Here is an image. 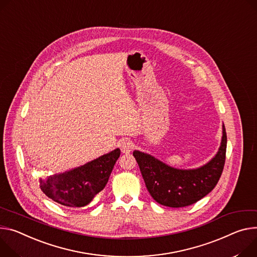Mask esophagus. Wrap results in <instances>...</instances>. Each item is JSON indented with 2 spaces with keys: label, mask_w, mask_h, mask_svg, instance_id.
<instances>
[{
  "label": "esophagus",
  "mask_w": 257,
  "mask_h": 257,
  "mask_svg": "<svg viewBox=\"0 0 257 257\" xmlns=\"http://www.w3.org/2000/svg\"><path fill=\"white\" fill-rule=\"evenodd\" d=\"M120 147H121V151L124 154H129L133 149H134V145L129 139H122L120 142Z\"/></svg>",
  "instance_id": "esophagus-1"
}]
</instances>
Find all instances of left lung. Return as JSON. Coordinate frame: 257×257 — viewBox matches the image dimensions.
<instances>
[{
	"label": "left lung",
	"mask_w": 257,
	"mask_h": 257,
	"mask_svg": "<svg viewBox=\"0 0 257 257\" xmlns=\"http://www.w3.org/2000/svg\"><path fill=\"white\" fill-rule=\"evenodd\" d=\"M225 152L226 132L222 125V137L218 152L201 167L195 169L174 168L141 151H134L133 156L153 199L161 205L179 208L198 202L215 188L223 170Z\"/></svg>",
	"instance_id": "left-lung-1"
}]
</instances>
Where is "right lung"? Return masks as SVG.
Segmentation results:
<instances>
[{"label":"right lung","instance_id":"add662e5","mask_svg":"<svg viewBox=\"0 0 257 257\" xmlns=\"http://www.w3.org/2000/svg\"><path fill=\"white\" fill-rule=\"evenodd\" d=\"M120 154V149H115L82 166L40 178V188L63 206L84 207L104 189Z\"/></svg>","mask_w":257,"mask_h":257}]
</instances>
